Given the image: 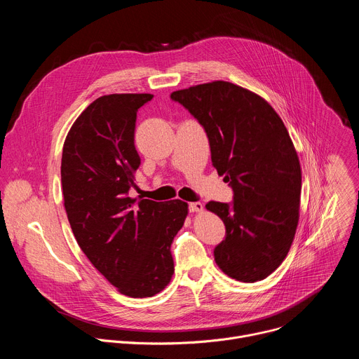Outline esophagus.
Segmentation results:
<instances>
[{
    "instance_id": "1",
    "label": "esophagus",
    "mask_w": 359,
    "mask_h": 359,
    "mask_svg": "<svg viewBox=\"0 0 359 359\" xmlns=\"http://www.w3.org/2000/svg\"><path fill=\"white\" fill-rule=\"evenodd\" d=\"M189 210L191 213H197L203 210V204L200 201H194V203H189Z\"/></svg>"
}]
</instances>
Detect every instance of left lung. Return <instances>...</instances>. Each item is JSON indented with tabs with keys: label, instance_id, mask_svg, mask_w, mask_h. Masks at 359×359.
<instances>
[{
	"label": "left lung",
	"instance_id": "8db88e82",
	"mask_svg": "<svg viewBox=\"0 0 359 359\" xmlns=\"http://www.w3.org/2000/svg\"><path fill=\"white\" fill-rule=\"evenodd\" d=\"M170 97L206 130L212 163L234 191L231 204H206L226 226L216 264L237 281L264 280L287 257L299 219L301 166L287 128L264 97L231 82Z\"/></svg>",
	"mask_w": 359,
	"mask_h": 359
}]
</instances>
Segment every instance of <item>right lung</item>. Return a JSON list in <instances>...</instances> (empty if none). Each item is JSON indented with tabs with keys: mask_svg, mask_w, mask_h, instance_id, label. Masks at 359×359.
Returning <instances> with one entry per match:
<instances>
[{
	"mask_svg": "<svg viewBox=\"0 0 359 359\" xmlns=\"http://www.w3.org/2000/svg\"><path fill=\"white\" fill-rule=\"evenodd\" d=\"M151 97L112 93L95 99L71 126L61 162L64 206L81 250L132 298L153 297L170 283V245L189 212L179 198L129 197L140 165L136 112Z\"/></svg>",
	"mask_w": 359,
	"mask_h": 359,
	"instance_id": "obj_1",
	"label": "right lung"
}]
</instances>
